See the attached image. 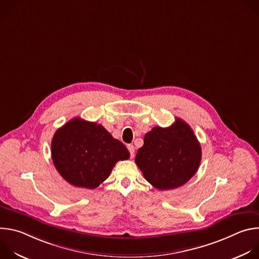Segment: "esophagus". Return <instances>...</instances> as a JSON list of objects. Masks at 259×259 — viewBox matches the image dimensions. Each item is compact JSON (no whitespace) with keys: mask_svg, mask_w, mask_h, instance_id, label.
I'll return each mask as SVG.
<instances>
[{"mask_svg":"<svg viewBox=\"0 0 259 259\" xmlns=\"http://www.w3.org/2000/svg\"><path fill=\"white\" fill-rule=\"evenodd\" d=\"M127 147H128V151L130 152V155H131V157L133 158V157H134V153H135V149H134V146H133L132 144H129Z\"/></svg>","mask_w":259,"mask_h":259,"instance_id":"obj_1","label":"esophagus"}]
</instances>
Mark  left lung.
<instances>
[{
	"label": "left lung",
	"instance_id": "left-lung-1",
	"mask_svg": "<svg viewBox=\"0 0 259 259\" xmlns=\"http://www.w3.org/2000/svg\"><path fill=\"white\" fill-rule=\"evenodd\" d=\"M135 163L144 178L161 191L187 183L201 163V145L192 128L176 118L168 128L154 127L144 135Z\"/></svg>",
	"mask_w": 259,
	"mask_h": 259
}]
</instances>
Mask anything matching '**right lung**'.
<instances>
[{"mask_svg":"<svg viewBox=\"0 0 259 259\" xmlns=\"http://www.w3.org/2000/svg\"><path fill=\"white\" fill-rule=\"evenodd\" d=\"M51 156L58 173L71 186L93 190L130 154L101 125L75 118L55 132Z\"/></svg>","mask_w":259,"mask_h":259,"instance_id":"obj_1","label":"right lung"}]
</instances>
